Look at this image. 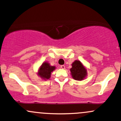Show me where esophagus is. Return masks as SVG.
<instances>
[{"label":"esophagus","instance_id":"esophagus-1","mask_svg":"<svg viewBox=\"0 0 121 121\" xmlns=\"http://www.w3.org/2000/svg\"><path fill=\"white\" fill-rule=\"evenodd\" d=\"M61 69H64L65 68V65H61Z\"/></svg>","mask_w":121,"mask_h":121}]
</instances>
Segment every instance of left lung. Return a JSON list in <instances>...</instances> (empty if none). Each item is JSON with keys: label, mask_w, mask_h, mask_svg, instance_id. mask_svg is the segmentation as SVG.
I'll return each instance as SVG.
<instances>
[{"label": "left lung", "mask_w": 121, "mask_h": 121, "mask_svg": "<svg viewBox=\"0 0 121 121\" xmlns=\"http://www.w3.org/2000/svg\"><path fill=\"white\" fill-rule=\"evenodd\" d=\"M70 71L72 78L77 81L84 80L87 74L86 68L79 60H75L72 64V68L70 69Z\"/></svg>", "instance_id": "8db88e82"}]
</instances>
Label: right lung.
Instances as JSON below:
<instances>
[{
	"mask_svg": "<svg viewBox=\"0 0 121 121\" xmlns=\"http://www.w3.org/2000/svg\"><path fill=\"white\" fill-rule=\"evenodd\" d=\"M56 67L55 66H51L48 62L45 61L39 67L37 74L43 80H47L51 78V73L55 70Z\"/></svg>",
	"mask_w": 121,
	"mask_h": 121,
	"instance_id": "1",
	"label": "right lung"
}]
</instances>
